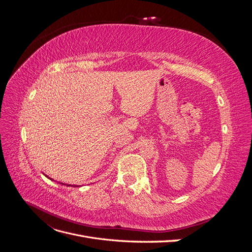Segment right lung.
<instances>
[{
  "mask_svg": "<svg viewBox=\"0 0 252 252\" xmlns=\"http://www.w3.org/2000/svg\"><path fill=\"white\" fill-rule=\"evenodd\" d=\"M60 184H63V183H60ZM68 186H70V185H68Z\"/></svg>",
  "mask_w": 252,
  "mask_h": 252,
  "instance_id": "add662e5",
  "label": "right lung"
}]
</instances>
